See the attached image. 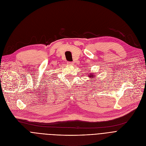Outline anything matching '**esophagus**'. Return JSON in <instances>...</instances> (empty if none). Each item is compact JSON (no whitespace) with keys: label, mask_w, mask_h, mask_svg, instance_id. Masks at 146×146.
<instances>
[{"label":"esophagus","mask_w":146,"mask_h":146,"mask_svg":"<svg viewBox=\"0 0 146 146\" xmlns=\"http://www.w3.org/2000/svg\"><path fill=\"white\" fill-rule=\"evenodd\" d=\"M67 64H69V65H73V63L71 62V61H68L67 62Z\"/></svg>","instance_id":"obj_1"}]
</instances>
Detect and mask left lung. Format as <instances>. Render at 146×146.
Wrapping results in <instances>:
<instances>
[{"instance_id": "8db88e82", "label": "left lung", "mask_w": 146, "mask_h": 146, "mask_svg": "<svg viewBox=\"0 0 146 146\" xmlns=\"http://www.w3.org/2000/svg\"><path fill=\"white\" fill-rule=\"evenodd\" d=\"M90 76V77H93V76H92V75H89Z\"/></svg>"}]
</instances>
